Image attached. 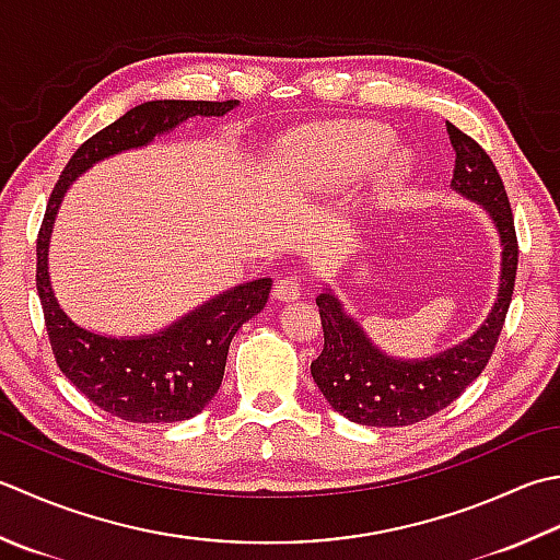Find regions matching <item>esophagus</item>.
Masks as SVG:
<instances>
[{
    "instance_id": "esophagus-1",
    "label": "esophagus",
    "mask_w": 560,
    "mask_h": 560,
    "mask_svg": "<svg viewBox=\"0 0 560 560\" xmlns=\"http://www.w3.org/2000/svg\"><path fill=\"white\" fill-rule=\"evenodd\" d=\"M301 295H303V287L295 277H279L277 283H273V299L281 301V303L299 301Z\"/></svg>"
}]
</instances>
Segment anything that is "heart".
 <instances>
[{"mask_svg":"<svg viewBox=\"0 0 560 560\" xmlns=\"http://www.w3.org/2000/svg\"><path fill=\"white\" fill-rule=\"evenodd\" d=\"M393 133L374 124H335L311 130L289 150L291 174L305 189H345L393 148ZM410 177V160L390 158L378 170L376 191L393 196Z\"/></svg>","mask_w":560,"mask_h":560,"instance_id":"heart-1","label":"heart"}]
</instances>
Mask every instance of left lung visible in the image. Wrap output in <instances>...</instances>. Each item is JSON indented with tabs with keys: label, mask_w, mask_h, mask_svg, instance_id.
<instances>
[{
	"label": "left lung",
	"mask_w": 560,
	"mask_h": 560,
	"mask_svg": "<svg viewBox=\"0 0 560 560\" xmlns=\"http://www.w3.org/2000/svg\"><path fill=\"white\" fill-rule=\"evenodd\" d=\"M456 150L452 189L478 203L498 230L500 237V287L486 323L464 342L422 359L390 357L376 347L345 301L323 283L317 295L325 347L311 364L317 388L332 408L347 420L366 427H405L427 420L444 410L486 369L514 291L517 273V235L514 218L495 164L474 138L446 124Z\"/></svg>",
	"instance_id": "left-lung-1"
}]
</instances>
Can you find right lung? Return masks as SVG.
<instances>
[{
  "mask_svg": "<svg viewBox=\"0 0 560 560\" xmlns=\"http://www.w3.org/2000/svg\"><path fill=\"white\" fill-rule=\"evenodd\" d=\"M240 102H145L98 130L77 148L62 170L38 233L36 287L50 347L72 386L120 420L142 424L182 422L199 415L221 388L225 359L235 332L265 311L271 279L228 289L184 313L158 332L114 337L77 325L55 299L48 249L55 218L70 186L94 164L120 152L148 148L194 116L221 118Z\"/></svg>",
  "mask_w": 560,
  "mask_h": 560,
  "instance_id": "obj_1",
  "label": "right lung"
}]
</instances>
